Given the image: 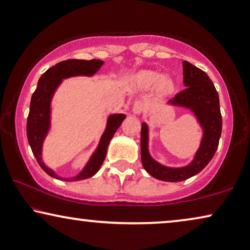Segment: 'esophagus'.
<instances>
[{"mask_svg": "<svg viewBox=\"0 0 250 250\" xmlns=\"http://www.w3.org/2000/svg\"><path fill=\"white\" fill-rule=\"evenodd\" d=\"M132 112L135 114H141L145 112V104L141 101H137L132 106Z\"/></svg>", "mask_w": 250, "mask_h": 250, "instance_id": "1", "label": "esophagus"}]
</instances>
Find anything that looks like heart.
I'll return each mask as SVG.
<instances>
[{
    "mask_svg": "<svg viewBox=\"0 0 250 250\" xmlns=\"http://www.w3.org/2000/svg\"><path fill=\"white\" fill-rule=\"evenodd\" d=\"M138 81L145 87H151L157 84H161L159 85V88H161V92L163 94H169L174 89V84L172 83V81L167 80V78L164 80V76L161 73L152 72V70H148V72H143L139 74Z\"/></svg>",
    "mask_w": 250,
    "mask_h": 250,
    "instance_id": "obj_1",
    "label": "heart"
}]
</instances>
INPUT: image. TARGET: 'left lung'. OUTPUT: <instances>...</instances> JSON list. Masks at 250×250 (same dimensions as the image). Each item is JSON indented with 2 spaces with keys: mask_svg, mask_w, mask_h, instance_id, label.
<instances>
[{
  "mask_svg": "<svg viewBox=\"0 0 250 250\" xmlns=\"http://www.w3.org/2000/svg\"><path fill=\"white\" fill-rule=\"evenodd\" d=\"M183 76L186 87L176 93L169 103L192 110L204 129V135L194 161L182 168H168L150 157L148 152V128L146 124L141 125V162L151 176L161 181L181 182L200 173L213 158L221 137L222 117L219 95L210 77L186 61L183 62Z\"/></svg>",
  "mask_w": 250,
  "mask_h": 250,
  "instance_id": "obj_1",
  "label": "left lung"
}]
</instances>
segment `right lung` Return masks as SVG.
I'll use <instances>...</instances> for the list:
<instances>
[{"mask_svg": "<svg viewBox=\"0 0 250 250\" xmlns=\"http://www.w3.org/2000/svg\"><path fill=\"white\" fill-rule=\"evenodd\" d=\"M103 65V62L100 59H91V61H83V59H68L58 62L55 66L50 67L47 72H44L38 81V86L33 92L31 102H30V111L27 120V137L31 150L35 155L37 162L40 167L51 177L62 181H81L88 178L94 175L101 167L104 158L106 156L107 146L111 139L117 131L119 126L125 120V114H112L107 120L106 129L100 141V145L94 154L89 159L85 168L75 177L62 178L56 175L54 170L44 165L42 159V148L44 137H46L48 129L50 125V101L53 98L56 88L62 83V78L77 75L92 76Z\"/></svg>", "mask_w": 250, "mask_h": 250, "instance_id": "1", "label": "right lung"}]
</instances>
